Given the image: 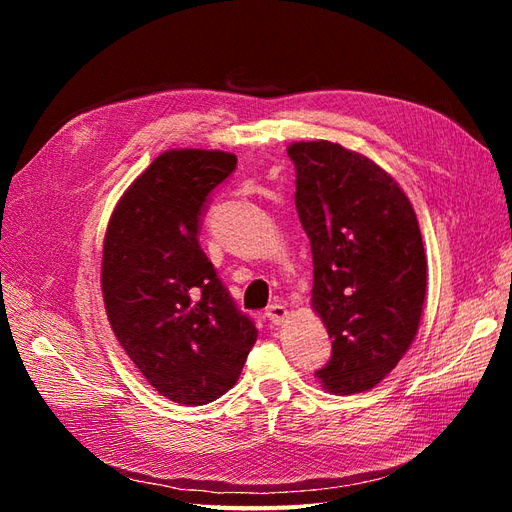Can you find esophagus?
I'll list each match as a JSON object with an SVG mask.
<instances>
[{
	"mask_svg": "<svg viewBox=\"0 0 512 512\" xmlns=\"http://www.w3.org/2000/svg\"><path fill=\"white\" fill-rule=\"evenodd\" d=\"M267 318L273 324H282L288 318V309L282 303H273V305L267 307Z\"/></svg>",
	"mask_w": 512,
	"mask_h": 512,
	"instance_id": "esophagus-1",
	"label": "esophagus"
}]
</instances>
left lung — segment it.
Listing matches in <instances>:
<instances>
[{"label": "left lung", "mask_w": 512, "mask_h": 512, "mask_svg": "<svg viewBox=\"0 0 512 512\" xmlns=\"http://www.w3.org/2000/svg\"><path fill=\"white\" fill-rule=\"evenodd\" d=\"M294 205L314 258L312 307L333 337L316 371L335 395L374 386L421 322L427 260L408 196L369 158L329 141L292 143Z\"/></svg>", "instance_id": "left-lung-1"}]
</instances>
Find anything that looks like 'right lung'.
Wrapping results in <instances>:
<instances>
[{"label": "right lung", "mask_w": 512, "mask_h": 512, "mask_svg": "<svg viewBox=\"0 0 512 512\" xmlns=\"http://www.w3.org/2000/svg\"><path fill=\"white\" fill-rule=\"evenodd\" d=\"M237 158L170 149L117 203L102 252L108 322L134 365L175 404L205 406L235 386L258 329L198 243L209 194Z\"/></svg>", "instance_id": "obj_1"}]
</instances>
